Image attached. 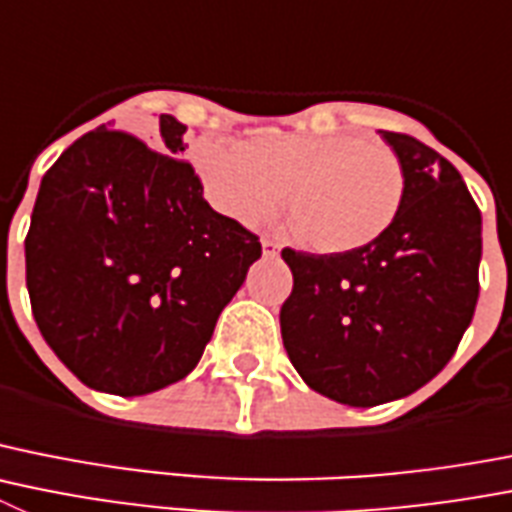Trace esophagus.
Masks as SVG:
<instances>
[{
	"mask_svg": "<svg viewBox=\"0 0 512 512\" xmlns=\"http://www.w3.org/2000/svg\"><path fill=\"white\" fill-rule=\"evenodd\" d=\"M261 248H264V256H276L281 246L276 241H271V238H261Z\"/></svg>",
	"mask_w": 512,
	"mask_h": 512,
	"instance_id": "34e87169",
	"label": "esophagus"
}]
</instances>
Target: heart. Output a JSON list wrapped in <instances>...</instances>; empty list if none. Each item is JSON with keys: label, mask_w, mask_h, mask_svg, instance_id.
<instances>
[{"label": "heart", "mask_w": 512, "mask_h": 512, "mask_svg": "<svg viewBox=\"0 0 512 512\" xmlns=\"http://www.w3.org/2000/svg\"><path fill=\"white\" fill-rule=\"evenodd\" d=\"M210 203L241 223L287 205L309 248L350 253L388 231L406 192L398 154L355 134L261 131L246 142L203 139L192 147Z\"/></svg>", "instance_id": "1"}]
</instances>
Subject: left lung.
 I'll return each mask as SVG.
<instances>
[{
    "label": "left lung",
    "instance_id": "obj_1",
    "mask_svg": "<svg viewBox=\"0 0 512 512\" xmlns=\"http://www.w3.org/2000/svg\"><path fill=\"white\" fill-rule=\"evenodd\" d=\"M406 192L383 236L350 253L284 248L281 340L312 391L358 409L419 391L457 350L480 294L482 215L462 175L419 139L381 131Z\"/></svg>",
    "mask_w": 512,
    "mask_h": 512
}]
</instances>
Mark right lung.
<instances>
[{"label": "right lung", "instance_id": "obj_1", "mask_svg": "<svg viewBox=\"0 0 512 512\" xmlns=\"http://www.w3.org/2000/svg\"><path fill=\"white\" fill-rule=\"evenodd\" d=\"M185 131L159 116L154 152L98 126L40 182L25 238L32 314L96 391L144 396L182 381L261 256L259 238L203 198L180 159Z\"/></svg>", "mask_w": 512, "mask_h": 512}]
</instances>
